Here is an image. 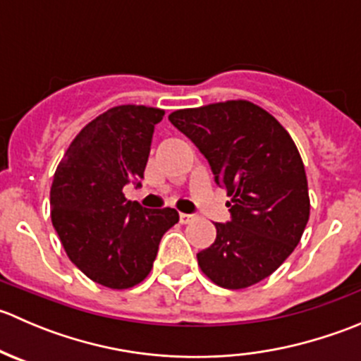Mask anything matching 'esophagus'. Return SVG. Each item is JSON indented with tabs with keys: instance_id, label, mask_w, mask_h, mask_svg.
<instances>
[{
	"instance_id": "34e87169",
	"label": "esophagus",
	"mask_w": 361,
	"mask_h": 361,
	"mask_svg": "<svg viewBox=\"0 0 361 361\" xmlns=\"http://www.w3.org/2000/svg\"><path fill=\"white\" fill-rule=\"evenodd\" d=\"M194 214H188V213H180V224H183V225H187V224H190L192 220H194Z\"/></svg>"
}]
</instances>
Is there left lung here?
Listing matches in <instances>:
<instances>
[{
  "mask_svg": "<svg viewBox=\"0 0 361 361\" xmlns=\"http://www.w3.org/2000/svg\"><path fill=\"white\" fill-rule=\"evenodd\" d=\"M169 120L231 197L232 220L214 224L216 239L197 253L199 267L221 288L257 285L292 255L307 225L311 201L297 145L271 113L246 99L176 110Z\"/></svg>",
  "mask_w": 361,
  "mask_h": 361,
  "instance_id": "obj_1",
  "label": "left lung"
}]
</instances>
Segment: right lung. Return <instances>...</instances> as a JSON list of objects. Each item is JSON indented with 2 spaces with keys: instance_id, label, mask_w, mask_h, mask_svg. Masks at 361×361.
I'll return each mask as SVG.
<instances>
[{
  "instance_id": "right-lung-1",
  "label": "right lung",
  "mask_w": 361,
  "mask_h": 361,
  "mask_svg": "<svg viewBox=\"0 0 361 361\" xmlns=\"http://www.w3.org/2000/svg\"><path fill=\"white\" fill-rule=\"evenodd\" d=\"M160 108L120 104L90 120L61 159L50 187V216L69 260L111 290L140 285L159 243L178 224L173 207L147 209L123 197L143 178Z\"/></svg>"
}]
</instances>
